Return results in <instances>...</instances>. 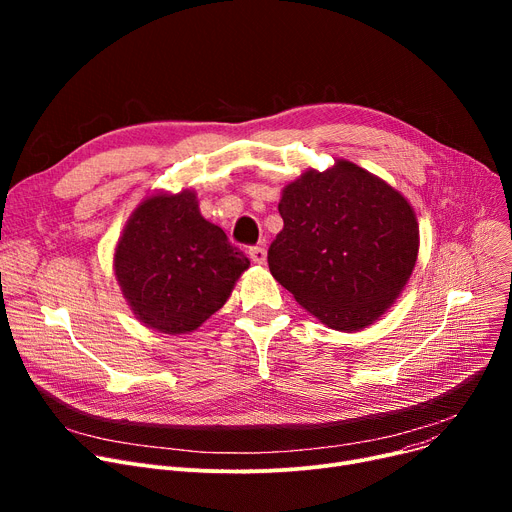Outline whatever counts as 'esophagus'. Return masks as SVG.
<instances>
[{
  "label": "esophagus",
  "mask_w": 512,
  "mask_h": 512,
  "mask_svg": "<svg viewBox=\"0 0 512 512\" xmlns=\"http://www.w3.org/2000/svg\"><path fill=\"white\" fill-rule=\"evenodd\" d=\"M249 257H251L253 263L263 265L265 259H267V251L263 247H253V249H249Z\"/></svg>",
  "instance_id": "1"
}]
</instances>
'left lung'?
Masks as SVG:
<instances>
[{"label":"left lung","mask_w":512,"mask_h":512,"mask_svg":"<svg viewBox=\"0 0 512 512\" xmlns=\"http://www.w3.org/2000/svg\"><path fill=\"white\" fill-rule=\"evenodd\" d=\"M284 228L272 242V276L321 324L361 332L405 290L419 255L409 199L348 159L288 182Z\"/></svg>","instance_id":"obj_1"}]
</instances>
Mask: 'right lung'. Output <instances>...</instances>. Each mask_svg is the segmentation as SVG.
<instances>
[{"label": "right lung", "mask_w": 512, "mask_h": 512, "mask_svg": "<svg viewBox=\"0 0 512 512\" xmlns=\"http://www.w3.org/2000/svg\"><path fill=\"white\" fill-rule=\"evenodd\" d=\"M251 261L205 220L193 188L147 195L114 249V276L130 311L159 334H191L224 307Z\"/></svg>", "instance_id": "obj_1"}]
</instances>
